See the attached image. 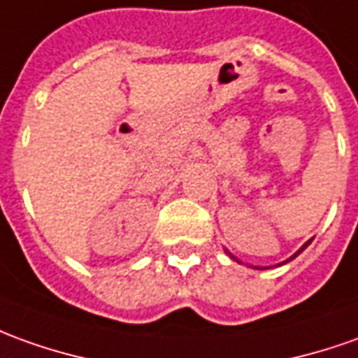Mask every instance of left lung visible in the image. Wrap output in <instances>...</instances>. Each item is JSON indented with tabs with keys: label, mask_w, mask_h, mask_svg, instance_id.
I'll list each match as a JSON object with an SVG mask.
<instances>
[{
	"label": "left lung",
	"mask_w": 358,
	"mask_h": 358,
	"mask_svg": "<svg viewBox=\"0 0 358 358\" xmlns=\"http://www.w3.org/2000/svg\"><path fill=\"white\" fill-rule=\"evenodd\" d=\"M310 243H312V240H308L306 243H304V245H302V248H300V250H298L296 253H294V255H290V257H288L287 261H282V263H278V265H285V263H288V261H292V259H296L298 255H300V253H302V251L306 250V248H308V245H310ZM224 251H226V253H228V257L234 259V261H236V263H241L240 259H238V257H234V255H231L230 251H228V250H224ZM253 268H259V267H253ZM263 268H267V267H261V268H259V271H263Z\"/></svg>",
	"instance_id": "left-lung-1"
}]
</instances>
